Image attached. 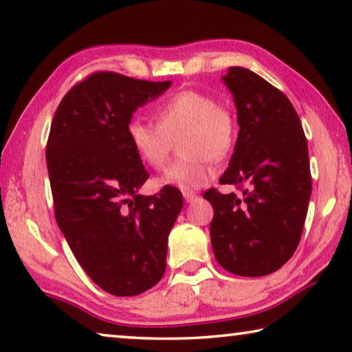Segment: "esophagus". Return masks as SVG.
Segmentation results:
<instances>
[{
	"label": "esophagus",
	"instance_id": "esophagus-1",
	"mask_svg": "<svg viewBox=\"0 0 352 352\" xmlns=\"http://www.w3.org/2000/svg\"><path fill=\"white\" fill-rule=\"evenodd\" d=\"M183 197L186 201H192V200L197 199V194H195V192H183Z\"/></svg>",
	"mask_w": 352,
	"mask_h": 352
}]
</instances>
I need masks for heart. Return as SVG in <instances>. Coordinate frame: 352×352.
I'll list each match as a JSON object with an SVG mask.
<instances>
[{
    "mask_svg": "<svg viewBox=\"0 0 352 352\" xmlns=\"http://www.w3.org/2000/svg\"><path fill=\"white\" fill-rule=\"evenodd\" d=\"M155 118L157 122L130 119L127 140L141 162L152 169L163 168L178 140L182 157L164 170L158 183L183 190L199 189L210 182L214 175L211 160L226 157L237 138L233 111L204 91L170 94L155 107Z\"/></svg>",
    "mask_w": 352,
    "mask_h": 352,
    "instance_id": "obj_1",
    "label": "heart"
}]
</instances>
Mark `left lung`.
Returning <instances> with one entry per match:
<instances>
[{"label":"left lung","instance_id":"obj_1","mask_svg":"<svg viewBox=\"0 0 352 352\" xmlns=\"http://www.w3.org/2000/svg\"><path fill=\"white\" fill-rule=\"evenodd\" d=\"M223 82L233 93L239 135L220 184L208 189L214 210L211 243L225 270L264 276L294 256L312 192L305 130L289 98L253 71L230 67Z\"/></svg>","mask_w":352,"mask_h":352}]
</instances>
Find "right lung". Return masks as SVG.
Returning a JSON list of instances; mask_svg holds the SVG:
<instances>
[{"instance_id":"add662e5","label":"right lung","mask_w":352,"mask_h":352,"mask_svg":"<svg viewBox=\"0 0 352 352\" xmlns=\"http://www.w3.org/2000/svg\"><path fill=\"white\" fill-rule=\"evenodd\" d=\"M169 87L98 71L65 94L47 136L58 228L87 275L116 296L140 295L163 278L168 236L183 208L174 186L138 194L148 172L126 133L133 111Z\"/></svg>"}]
</instances>
